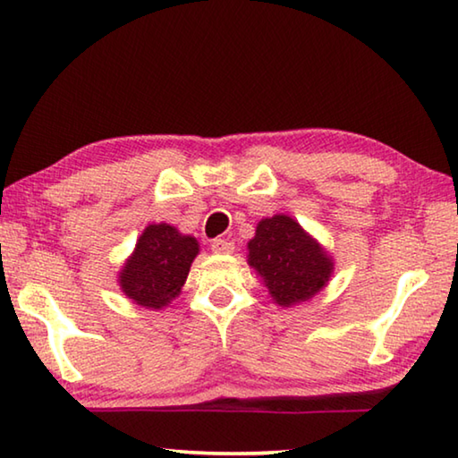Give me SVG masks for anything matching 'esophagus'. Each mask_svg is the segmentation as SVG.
Masks as SVG:
<instances>
[{"label": "esophagus", "mask_w": 458, "mask_h": 458, "mask_svg": "<svg viewBox=\"0 0 458 458\" xmlns=\"http://www.w3.org/2000/svg\"><path fill=\"white\" fill-rule=\"evenodd\" d=\"M212 250L216 254H230L234 252V242H230L226 238H216L212 242Z\"/></svg>", "instance_id": "obj_1"}]
</instances>
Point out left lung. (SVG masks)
<instances>
[{
	"instance_id": "1",
	"label": "left lung",
	"mask_w": 458,
	"mask_h": 458,
	"mask_svg": "<svg viewBox=\"0 0 458 458\" xmlns=\"http://www.w3.org/2000/svg\"><path fill=\"white\" fill-rule=\"evenodd\" d=\"M248 265L262 276L276 305L291 307L315 297L333 273L325 248L291 216L262 218L248 242Z\"/></svg>"
}]
</instances>
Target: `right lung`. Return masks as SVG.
<instances>
[{
	"label": "right lung",
	"instance_id": "right-lung-1",
	"mask_svg": "<svg viewBox=\"0 0 458 458\" xmlns=\"http://www.w3.org/2000/svg\"><path fill=\"white\" fill-rule=\"evenodd\" d=\"M199 244L169 224H149L119 273L121 291L145 309H164L180 294Z\"/></svg>",
	"mask_w": 458,
	"mask_h": 458
}]
</instances>
